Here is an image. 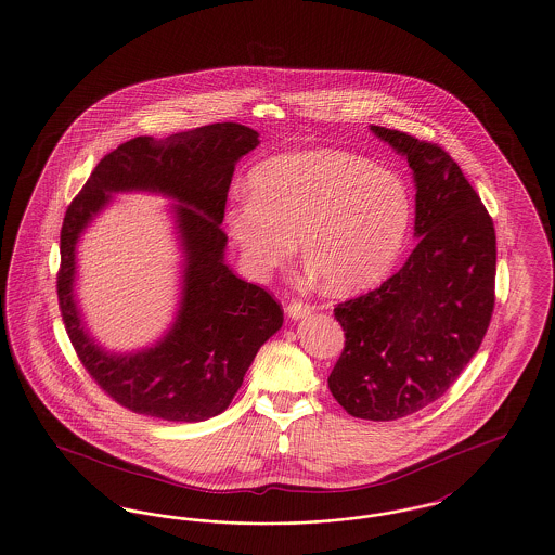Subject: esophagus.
Wrapping results in <instances>:
<instances>
[{"mask_svg": "<svg viewBox=\"0 0 555 555\" xmlns=\"http://www.w3.org/2000/svg\"><path fill=\"white\" fill-rule=\"evenodd\" d=\"M311 306L308 304H304V301H291L287 306V313L291 320H301V318H306V315H310Z\"/></svg>", "mask_w": 555, "mask_h": 555, "instance_id": "34e87169", "label": "esophagus"}]
</instances>
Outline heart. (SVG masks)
<instances>
[{"label": "heart", "instance_id": "obj_1", "mask_svg": "<svg viewBox=\"0 0 555 555\" xmlns=\"http://www.w3.org/2000/svg\"><path fill=\"white\" fill-rule=\"evenodd\" d=\"M411 221L413 198L399 173L333 149L258 165L249 196L224 217L251 276L283 267L299 240L306 264L336 293L379 281L397 262Z\"/></svg>", "mask_w": 555, "mask_h": 555}]
</instances>
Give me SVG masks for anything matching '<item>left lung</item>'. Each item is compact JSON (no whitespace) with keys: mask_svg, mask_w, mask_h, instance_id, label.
Here are the masks:
<instances>
[{"mask_svg":"<svg viewBox=\"0 0 555 555\" xmlns=\"http://www.w3.org/2000/svg\"><path fill=\"white\" fill-rule=\"evenodd\" d=\"M370 130L413 171L417 245L397 274L334 308L347 340L328 388L349 415L395 422L440 399L479 351L495 301V231L438 144Z\"/></svg>","mask_w":555,"mask_h":555,"instance_id":"8db88e82","label":"left lung"}]
</instances>
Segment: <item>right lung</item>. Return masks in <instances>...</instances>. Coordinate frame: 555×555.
I'll return each mask as SVG.
<instances>
[{
	"instance_id": "1",
	"label": "right lung",
	"mask_w": 555,
	"mask_h": 555,
	"mask_svg": "<svg viewBox=\"0 0 555 555\" xmlns=\"http://www.w3.org/2000/svg\"><path fill=\"white\" fill-rule=\"evenodd\" d=\"M260 144L242 124H210L155 140L138 135L101 158L67 206L57 297L67 336L94 382L121 406L165 422H206L222 413L268 338L283 326L281 306L224 264L221 231L235 165ZM173 198L184 264L175 324L155 346L107 352L89 334L75 301V245L115 193Z\"/></svg>"
}]
</instances>
